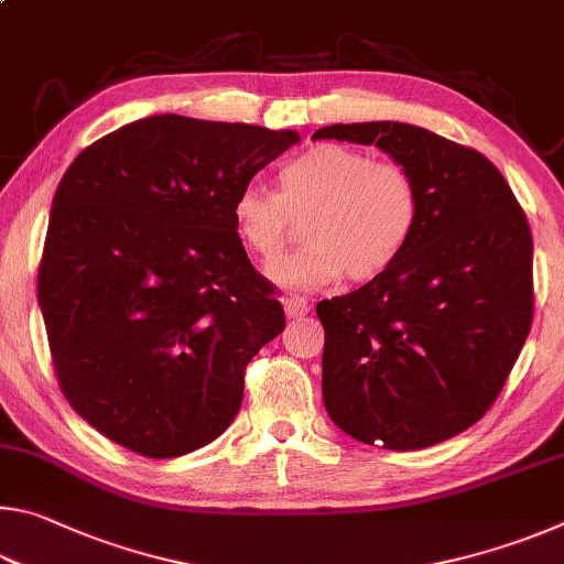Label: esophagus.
Here are the masks:
<instances>
[{"label":"esophagus","instance_id":"obj_1","mask_svg":"<svg viewBox=\"0 0 564 564\" xmlns=\"http://www.w3.org/2000/svg\"><path fill=\"white\" fill-rule=\"evenodd\" d=\"M283 308H285V316H289V318H301L311 311V305H308V301L301 299V295H289V299L283 301Z\"/></svg>","mask_w":564,"mask_h":564}]
</instances>
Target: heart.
I'll return each instance as SVG.
<instances>
[{
    "label": "heart",
    "mask_w": 564,
    "mask_h": 564,
    "mask_svg": "<svg viewBox=\"0 0 564 564\" xmlns=\"http://www.w3.org/2000/svg\"><path fill=\"white\" fill-rule=\"evenodd\" d=\"M281 191L246 184L234 218L243 246L261 263L279 261L303 221L308 243L273 269L291 289L340 279H380L410 243L420 218L413 174L393 161L343 144H318L281 169Z\"/></svg>",
    "instance_id": "obj_1"
}]
</instances>
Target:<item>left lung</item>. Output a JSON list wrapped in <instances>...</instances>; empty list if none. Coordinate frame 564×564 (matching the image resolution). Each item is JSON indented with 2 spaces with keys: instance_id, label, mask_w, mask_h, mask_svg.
I'll return each instance as SVG.
<instances>
[{
  "instance_id": "obj_1",
  "label": "left lung",
  "mask_w": 564,
  "mask_h": 564,
  "mask_svg": "<svg viewBox=\"0 0 564 564\" xmlns=\"http://www.w3.org/2000/svg\"><path fill=\"white\" fill-rule=\"evenodd\" d=\"M313 139L376 144L420 191L403 256L380 279L316 305L323 403L366 445L443 443L488 413L530 333L528 216L480 151L413 123H333Z\"/></svg>"
}]
</instances>
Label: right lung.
I'll list each match as a JSON object with an SVG mask.
<instances>
[{
	"instance_id": "obj_1",
	"label": "right lung",
	"mask_w": 564,
	"mask_h": 564,
	"mask_svg": "<svg viewBox=\"0 0 564 564\" xmlns=\"http://www.w3.org/2000/svg\"><path fill=\"white\" fill-rule=\"evenodd\" d=\"M299 141L291 129L161 113L66 169L36 293L62 393L104 437L166 460L231 425L246 366L285 326L234 204Z\"/></svg>"
}]
</instances>
